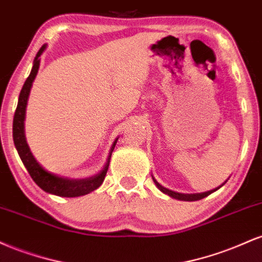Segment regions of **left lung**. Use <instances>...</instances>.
<instances>
[{
    "label": "left lung",
    "mask_w": 262,
    "mask_h": 262,
    "mask_svg": "<svg viewBox=\"0 0 262 262\" xmlns=\"http://www.w3.org/2000/svg\"><path fill=\"white\" fill-rule=\"evenodd\" d=\"M152 177V181H154V183L156 185V187H158L160 191L162 192V193L167 194V196H170L171 198H175V200H179V201H187V202H193V201H198V200H202V198L209 196L210 193H213L214 191H217L218 188H221L222 186H219V187L214 188V189H210V191H207V192H201V193H179V192H175V191H171V189L164 187V186L160 185L156 180L154 179V176ZM227 182V181H225Z\"/></svg>",
    "instance_id": "1"
}]
</instances>
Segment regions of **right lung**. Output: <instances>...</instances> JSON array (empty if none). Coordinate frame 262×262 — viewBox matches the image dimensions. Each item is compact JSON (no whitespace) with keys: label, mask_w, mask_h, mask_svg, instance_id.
Listing matches in <instances>:
<instances>
[{"label":"right lung","mask_w":262,"mask_h":262,"mask_svg":"<svg viewBox=\"0 0 262 262\" xmlns=\"http://www.w3.org/2000/svg\"><path fill=\"white\" fill-rule=\"evenodd\" d=\"M47 48V44L39 49V52L35 55L34 61H33V68L29 76L27 77L25 85H23L22 90H20L19 98H18L17 110L14 112L13 118V141L16 149L19 155L20 160H22L23 165L26 169L28 170L29 175L33 179L37 185L43 191L48 192V193L55 194V196L60 197H80L85 196V194L90 193V192L97 189L103 182L104 177H106L108 166H110L111 156L116 146L117 138L113 141L112 146H111L110 154H108L107 161L104 164L103 169L100 172L96 173L91 177H86V179H68V177L55 175V173L49 172L41 166L39 162L35 160L34 155L32 154L29 145L27 144L26 140V133H25V119H26V110H27V102H28L29 93H31V89L34 81L35 76H37L39 70V64H40V55Z\"/></svg>","instance_id":"1"}]
</instances>
